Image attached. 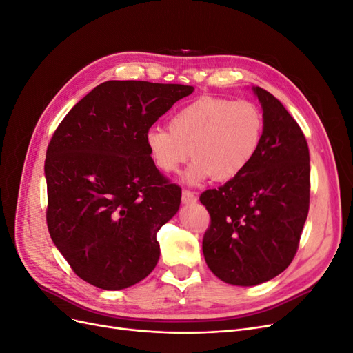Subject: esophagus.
Segmentation results:
<instances>
[{"instance_id":"esophagus-1","label":"esophagus","mask_w":353,"mask_h":353,"mask_svg":"<svg viewBox=\"0 0 353 353\" xmlns=\"http://www.w3.org/2000/svg\"><path fill=\"white\" fill-rule=\"evenodd\" d=\"M197 201V196L190 190H184L183 191V203L184 205H191V203Z\"/></svg>"}]
</instances>
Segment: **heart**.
<instances>
[{"mask_svg": "<svg viewBox=\"0 0 353 353\" xmlns=\"http://www.w3.org/2000/svg\"><path fill=\"white\" fill-rule=\"evenodd\" d=\"M262 134L263 116L256 104L201 97L170 117L169 130H148L145 147L156 168L166 174L178 170L191 154L194 162L184 174L188 184L210 175L228 181L249 166Z\"/></svg>", "mask_w": 353, "mask_h": 353, "instance_id": "obj_1", "label": "heart"}]
</instances>
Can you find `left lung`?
<instances>
[{
  "label": "left lung",
  "instance_id": "left-lung-1",
  "mask_svg": "<svg viewBox=\"0 0 353 353\" xmlns=\"http://www.w3.org/2000/svg\"><path fill=\"white\" fill-rule=\"evenodd\" d=\"M252 91L263 112L249 166L200 196L210 215L203 237L209 270L232 285H258L292 263L309 210V148L301 126L272 94Z\"/></svg>",
  "mask_w": 353,
  "mask_h": 353
}]
</instances>
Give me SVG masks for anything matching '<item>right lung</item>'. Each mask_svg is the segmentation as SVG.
<instances>
[{
  "label": "right lung",
  "instance_id": "1",
  "mask_svg": "<svg viewBox=\"0 0 353 353\" xmlns=\"http://www.w3.org/2000/svg\"><path fill=\"white\" fill-rule=\"evenodd\" d=\"M194 91L179 83L108 81L77 103L47 148V225L73 272L103 290L144 280L159 261L157 231L181 188L159 172L145 134Z\"/></svg>",
  "mask_w": 353,
  "mask_h": 353
}]
</instances>
